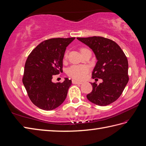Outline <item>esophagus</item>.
Instances as JSON below:
<instances>
[{
    "instance_id": "obj_1",
    "label": "esophagus",
    "mask_w": 146,
    "mask_h": 146,
    "mask_svg": "<svg viewBox=\"0 0 146 146\" xmlns=\"http://www.w3.org/2000/svg\"><path fill=\"white\" fill-rule=\"evenodd\" d=\"M72 84H82V82H79V81L76 80H72Z\"/></svg>"
}]
</instances>
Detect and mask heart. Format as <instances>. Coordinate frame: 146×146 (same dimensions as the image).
I'll list each match as a JSON object with an SVG mask.
<instances>
[{"label":"heart","mask_w":146,"mask_h":146,"mask_svg":"<svg viewBox=\"0 0 146 146\" xmlns=\"http://www.w3.org/2000/svg\"><path fill=\"white\" fill-rule=\"evenodd\" d=\"M86 48H81L80 52L81 53L83 52L85 50H86ZM67 53H65L64 54V59H67ZM88 72V68L85 66L83 65H74L69 67V69L67 70V74L72 79L77 80H82L85 79L87 74Z\"/></svg>","instance_id":"heart-1"}]
</instances>
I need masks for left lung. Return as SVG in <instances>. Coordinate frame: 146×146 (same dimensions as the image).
<instances>
[{
    "label": "left lung",
    "mask_w": 146,
    "mask_h": 146,
    "mask_svg": "<svg viewBox=\"0 0 146 146\" xmlns=\"http://www.w3.org/2000/svg\"><path fill=\"white\" fill-rule=\"evenodd\" d=\"M90 48L97 62L92 78L103 80L102 83H91L93 90L87 95L93 104L106 106L118 99L129 81L128 62L119 46L111 40L102 36L77 38Z\"/></svg>",
    "instance_id": "1"
}]
</instances>
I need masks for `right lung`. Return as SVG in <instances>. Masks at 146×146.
Masks as SVG:
<instances>
[{
	"instance_id": "add662e5",
	"label": "right lung",
	"mask_w": 146,
	"mask_h": 146,
	"mask_svg": "<svg viewBox=\"0 0 146 146\" xmlns=\"http://www.w3.org/2000/svg\"><path fill=\"white\" fill-rule=\"evenodd\" d=\"M74 39H49L39 44L28 56L23 84L31 102L40 109L54 110L65 100L72 81L65 78L62 82L55 84L52 79L62 72L66 47Z\"/></svg>"
}]
</instances>
